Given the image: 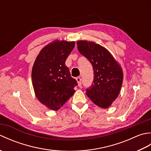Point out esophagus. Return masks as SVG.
I'll return each instance as SVG.
<instances>
[{
    "mask_svg": "<svg viewBox=\"0 0 151 151\" xmlns=\"http://www.w3.org/2000/svg\"><path fill=\"white\" fill-rule=\"evenodd\" d=\"M76 82H77V83H78V86H79V87H81V84H82V83H81V77H77V78H76Z\"/></svg>",
    "mask_w": 151,
    "mask_h": 151,
    "instance_id": "1",
    "label": "esophagus"
}]
</instances>
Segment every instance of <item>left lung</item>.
Here are the masks:
<instances>
[{"label": "left lung", "instance_id": "obj_1", "mask_svg": "<svg viewBox=\"0 0 151 151\" xmlns=\"http://www.w3.org/2000/svg\"><path fill=\"white\" fill-rule=\"evenodd\" d=\"M78 50L91 62L94 79L86 95L98 106L110 107L118 97L123 81L121 65L109 51L93 41H77Z\"/></svg>", "mask_w": 151, "mask_h": 151}]
</instances>
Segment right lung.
Instances as JSON below:
<instances>
[{"label": "right lung", "mask_w": 151, "mask_h": 151, "mask_svg": "<svg viewBox=\"0 0 151 151\" xmlns=\"http://www.w3.org/2000/svg\"><path fill=\"white\" fill-rule=\"evenodd\" d=\"M75 45V41H54L41 50L34 63L32 81L35 94L41 104L54 111L72 97L77 86L65 63Z\"/></svg>", "instance_id": "add662e5"}]
</instances>
